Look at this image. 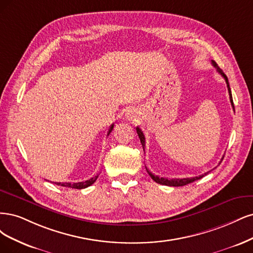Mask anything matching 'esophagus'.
Instances as JSON below:
<instances>
[{
    "label": "esophagus",
    "instance_id": "34e87169",
    "mask_svg": "<svg viewBox=\"0 0 253 253\" xmlns=\"http://www.w3.org/2000/svg\"><path fill=\"white\" fill-rule=\"evenodd\" d=\"M126 119L130 122H132V123H134V122H136V120L138 119V112L135 108H128L126 110Z\"/></svg>",
    "mask_w": 253,
    "mask_h": 253
}]
</instances>
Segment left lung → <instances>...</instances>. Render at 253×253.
Instances as JSON below:
<instances>
[{
  "mask_svg": "<svg viewBox=\"0 0 253 253\" xmlns=\"http://www.w3.org/2000/svg\"><path fill=\"white\" fill-rule=\"evenodd\" d=\"M212 65H213V66L216 68V71H217V72L219 73V75H221V76L225 79V81H226L227 88H228V92H229L230 103H231V105H232V108L234 109L233 100H232V94H231V89H230V86H229V82H228V79H227V77H226L225 73L223 72V70L217 66V64H216L214 61H212ZM136 132H137V134H138V137H140V141H141V143H142L143 149L145 150V135H144V133H143L142 130H141L140 128H138V127H136ZM223 159H224V158H222L221 162L223 161ZM221 162H219V164H221ZM146 170H147L148 174L151 176V178H152V180H153L154 182H157L158 184L166 185V186H173V187H180V186H185V185H187V184L193 183L194 181H198V180H200V178H202L203 176H205L206 174H208V173L210 172V171H208V172H205V173L202 174V175L194 176V177H185V178H167V177H162V176H159V175L153 174V173L151 172V171H149V169H148V168H146Z\"/></svg>",
  "mask_w": 253,
  "mask_h": 253,
  "instance_id": "1",
  "label": "left lung"
}]
</instances>
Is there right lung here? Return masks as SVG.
<instances>
[{
	"label": "right lung",
	"mask_w": 253,
	"mask_h": 253,
	"mask_svg": "<svg viewBox=\"0 0 253 253\" xmlns=\"http://www.w3.org/2000/svg\"><path fill=\"white\" fill-rule=\"evenodd\" d=\"M112 129H113V124L110 126V128H109V130H108L107 135H109V133L112 131ZM97 176H99V175L93 176V177L89 178V180L84 181V182H78V183H55V184L59 185V186H63V187H68V188L84 189V188H87V187H89L90 185H92V184L96 181Z\"/></svg>",
	"instance_id": "1"
}]
</instances>
